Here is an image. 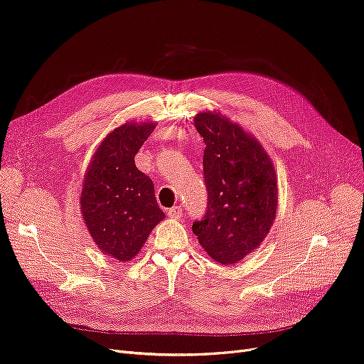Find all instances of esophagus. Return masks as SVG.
<instances>
[{
  "label": "esophagus",
  "instance_id": "1",
  "mask_svg": "<svg viewBox=\"0 0 364 364\" xmlns=\"http://www.w3.org/2000/svg\"><path fill=\"white\" fill-rule=\"evenodd\" d=\"M168 215L171 218H181L183 217V208L181 207H172L168 210Z\"/></svg>",
  "mask_w": 364,
  "mask_h": 364
}]
</instances>
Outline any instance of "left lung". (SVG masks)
Returning a JSON list of instances; mask_svg holds the SVG:
<instances>
[{
  "mask_svg": "<svg viewBox=\"0 0 364 364\" xmlns=\"http://www.w3.org/2000/svg\"><path fill=\"white\" fill-rule=\"evenodd\" d=\"M196 131L205 143L203 183L207 211L193 233L208 256L233 264L255 251L277 213L278 187L269 156L240 124L218 113H199Z\"/></svg>",
  "mask_w": 364,
  "mask_h": 364,
  "instance_id": "obj_1",
  "label": "left lung"
}]
</instances>
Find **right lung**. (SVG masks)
Returning a JSON list of instances; mask_svg holds the SVG:
<instances>
[{
	"label": "right lung",
	"mask_w": 364,
	"mask_h": 364,
	"mask_svg": "<svg viewBox=\"0 0 364 364\" xmlns=\"http://www.w3.org/2000/svg\"><path fill=\"white\" fill-rule=\"evenodd\" d=\"M154 123H126L108 134L87 168L80 207L93 241L119 262L135 257L153 228L165 217L149 176L134 157Z\"/></svg>",
	"instance_id": "add662e5"
}]
</instances>
